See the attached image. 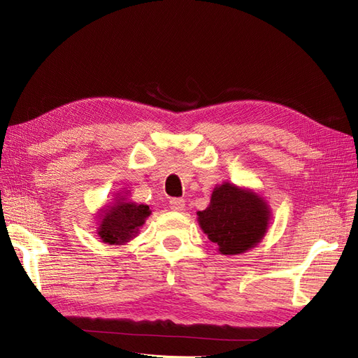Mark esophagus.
Segmentation results:
<instances>
[{
	"instance_id": "obj_1",
	"label": "esophagus",
	"mask_w": 358,
	"mask_h": 358,
	"mask_svg": "<svg viewBox=\"0 0 358 358\" xmlns=\"http://www.w3.org/2000/svg\"><path fill=\"white\" fill-rule=\"evenodd\" d=\"M185 206H186L185 199H181V198H172L169 201V207L173 211H182V210H185Z\"/></svg>"
}]
</instances>
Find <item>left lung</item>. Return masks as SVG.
I'll return each mask as SVG.
<instances>
[{"label": "left lung", "mask_w": 358, "mask_h": 358, "mask_svg": "<svg viewBox=\"0 0 358 358\" xmlns=\"http://www.w3.org/2000/svg\"><path fill=\"white\" fill-rule=\"evenodd\" d=\"M203 234L220 255H241L262 241L268 231L271 210L252 189L224 181L214 187L208 207L198 211Z\"/></svg>", "instance_id": "obj_1"}]
</instances>
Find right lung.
I'll use <instances>...</instances> for the list:
<instances>
[{"instance_id": "right-lung-1", "label": "right lung", "mask_w": 358, "mask_h": 358, "mask_svg": "<svg viewBox=\"0 0 358 358\" xmlns=\"http://www.w3.org/2000/svg\"><path fill=\"white\" fill-rule=\"evenodd\" d=\"M150 214L145 203L130 201L129 192H120L97 211V236L106 244L122 246L138 236Z\"/></svg>"}]
</instances>
